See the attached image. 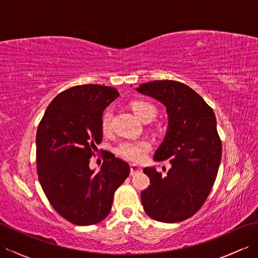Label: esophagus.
Listing matches in <instances>:
<instances>
[{"label":"esophagus","instance_id":"34e87169","mask_svg":"<svg viewBox=\"0 0 258 258\" xmlns=\"http://www.w3.org/2000/svg\"><path fill=\"white\" fill-rule=\"evenodd\" d=\"M142 172V167L135 165V164H131V175H135L138 173H141Z\"/></svg>","mask_w":258,"mask_h":258}]
</instances>
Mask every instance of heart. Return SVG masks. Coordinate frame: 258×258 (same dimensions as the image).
<instances>
[{
    "label": "heart",
    "instance_id": "obj_1",
    "mask_svg": "<svg viewBox=\"0 0 258 258\" xmlns=\"http://www.w3.org/2000/svg\"><path fill=\"white\" fill-rule=\"evenodd\" d=\"M132 108L143 122L147 119L152 120L156 116L157 113L156 107L147 101H134L132 103ZM111 120L112 113L109 109H107L102 115L101 119V127L104 133H107L111 130ZM150 149V143H147L145 141H124L117 146L116 152L118 155L126 158V160L132 162H142L145 160Z\"/></svg>",
    "mask_w": 258,
    "mask_h": 258
}]
</instances>
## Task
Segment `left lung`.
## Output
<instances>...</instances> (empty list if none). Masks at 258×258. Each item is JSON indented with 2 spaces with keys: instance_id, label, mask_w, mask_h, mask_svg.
I'll return each mask as SVG.
<instances>
[{
  "instance_id": "8db88e82",
  "label": "left lung",
  "mask_w": 258,
  "mask_h": 258,
  "mask_svg": "<svg viewBox=\"0 0 258 258\" xmlns=\"http://www.w3.org/2000/svg\"><path fill=\"white\" fill-rule=\"evenodd\" d=\"M136 91L166 107V135L154 161L172 164L165 176L154 167L144 168L151 184L142 191V204L157 222L185 221L204 204L217 176L222 142L215 114L202 96L180 82L153 81Z\"/></svg>"
}]
</instances>
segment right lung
Segmentation results:
<instances>
[{"mask_svg":"<svg viewBox=\"0 0 258 258\" xmlns=\"http://www.w3.org/2000/svg\"><path fill=\"white\" fill-rule=\"evenodd\" d=\"M118 92L97 84L73 86L54 98L36 132L37 174L54 210L79 226L97 224L111 212L115 190L130 174V165L112 153L101 169L90 158L103 138V111Z\"/></svg>","mask_w":258,"mask_h":258,"instance_id":"add662e5","label":"right lung"}]
</instances>
